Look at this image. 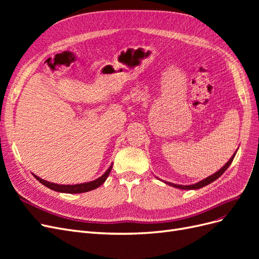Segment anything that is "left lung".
<instances>
[{"instance_id": "obj_1", "label": "left lung", "mask_w": 259, "mask_h": 259, "mask_svg": "<svg viewBox=\"0 0 259 259\" xmlns=\"http://www.w3.org/2000/svg\"><path fill=\"white\" fill-rule=\"evenodd\" d=\"M237 151H238V150H237ZM236 153H237V152L233 153V155L231 156L230 160H229L228 162H227L221 169H218V170L216 171V173H214L213 175H210V176H208V177H206V178H204V179H202L201 182H199V183H195V184H193V185H187V186H184V185H176V184H171V183H167V182H164V183L169 185V186H171V187H174V188H177V189H183V190H197V189H200V188H203V187L207 186L208 184L215 182V180H216L217 178L221 177V176L225 173V170L230 166V164L232 163V161H233V159H234V156H236Z\"/></svg>"}]
</instances>
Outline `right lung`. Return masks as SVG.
<instances>
[{"mask_svg": "<svg viewBox=\"0 0 259 259\" xmlns=\"http://www.w3.org/2000/svg\"><path fill=\"white\" fill-rule=\"evenodd\" d=\"M111 169H112V164L105 171V174L101 175L97 179L93 180V182L77 184V185H58V184L50 183V182H48V180H44V179L40 178L38 176H36L35 174H33V176L42 185L46 186V187L50 188V189H52L54 191L64 192V193H82V192H88V191H91V190H94V189H97L99 186H101L106 182V179L108 178L109 174H110Z\"/></svg>", "mask_w": 259, "mask_h": 259, "instance_id": "add662e5", "label": "right lung"}]
</instances>
